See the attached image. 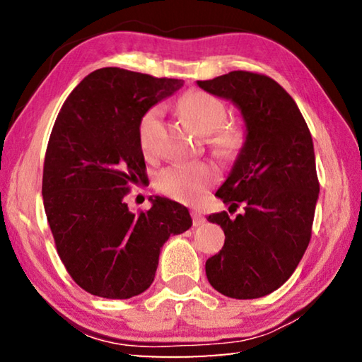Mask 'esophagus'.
<instances>
[{
	"label": "esophagus",
	"mask_w": 362,
	"mask_h": 362,
	"mask_svg": "<svg viewBox=\"0 0 362 362\" xmlns=\"http://www.w3.org/2000/svg\"><path fill=\"white\" fill-rule=\"evenodd\" d=\"M192 218H193V225L194 226H199V225H204L206 223V217L199 211H193L192 212Z\"/></svg>",
	"instance_id": "34e87169"
}]
</instances>
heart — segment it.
<instances>
[{"mask_svg":"<svg viewBox=\"0 0 362 362\" xmlns=\"http://www.w3.org/2000/svg\"><path fill=\"white\" fill-rule=\"evenodd\" d=\"M179 110L188 124L203 137H209L220 155H233L241 148L244 132L240 126L225 124V103L207 93L193 90L179 102ZM161 115V108L153 107L146 112L139 124L140 146L146 153L150 150V132ZM217 170L207 163H180L159 170L156 188L159 192L179 201H198L214 182Z\"/></svg>","mask_w":362,"mask_h":362,"instance_id":"obj_1","label":"heart"}]
</instances>
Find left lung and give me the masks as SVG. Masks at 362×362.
<instances>
[{
	"mask_svg": "<svg viewBox=\"0 0 362 362\" xmlns=\"http://www.w3.org/2000/svg\"><path fill=\"white\" fill-rule=\"evenodd\" d=\"M201 89L235 103L246 139L216 196L244 212L207 220L222 226V250L206 262L214 289L231 298H259L296 272L311 238L320 182L313 139L292 97L265 75L230 71Z\"/></svg>",
	"mask_w": 362,
	"mask_h": 362,
	"instance_id": "1",
	"label": "left lung"
}]
</instances>
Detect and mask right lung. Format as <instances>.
<instances>
[{
	"label": "right lung",
	"instance_id": "right-lung-1",
	"mask_svg": "<svg viewBox=\"0 0 362 362\" xmlns=\"http://www.w3.org/2000/svg\"><path fill=\"white\" fill-rule=\"evenodd\" d=\"M182 86L107 66L71 90L54 122L42 169L46 217L66 272L93 296L145 292L163 244L193 223L185 206L161 196L139 214L124 201L132 183L146 179L140 119Z\"/></svg>",
	"mask_w": 362,
	"mask_h": 362
}]
</instances>
